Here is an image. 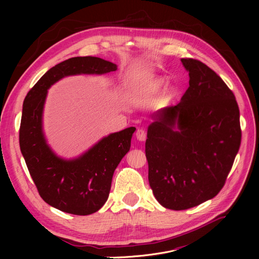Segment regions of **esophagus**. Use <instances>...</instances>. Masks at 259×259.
I'll list each match as a JSON object with an SVG mask.
<instances>
[{"label":"esophagus","mask_w":259,"mask_h":259,"mask_svg":"<svg viewBox=\"0 0 259 259\" xmlns=\"http://www.w3.org/2000/svg\"><path fill=\"white\" fill-rule=\"evenodd\" d=\"M146 132L142 128H138L137 132H136V138L137 140H139V142H144V140H146Z\"/></svg>","instance_id":"esophagus-1"}]
</instances>
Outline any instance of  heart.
I'll return each mask as SVG.
<instances>
[{
	"instance_id": "heart-1",
	"label": "heart",
	"mask_w": 259,
	"mask_h": 259,
	"mask_svg": "<svg viewBox=\"0 0 259 259\" xmlns=\"http://www.w3.org/2000/svg\"><path fill=\"white\" fill-rule=\"evenodd\" d=\"M161 85H162V83H161L160 81L153 83V85L151 86L150 90H149V92H150V93H155L156 91H158V90L161 88Z\"/></svg>"
}]
</instances>
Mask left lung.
<instances>
[{
  "instance_id": "obj_1",
  "label": "left lung",
  "mask_w": 259,
  "mask_h": 259,
  "mask_svg": "<svg viewBox=\"0 0 259 259\" xmlns=\"http://www.w3.org/2000/svg\"><path fill=\"white\" fill-rule=\"evenodd\" d=\"M189 88L176 106L160 109L148 126L149 185L162 206L188 209L222 190L241 144L236 97L203 62L180 59Z\"/></svg>"
}]
</instances>
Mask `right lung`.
I'll return each mask as SVG.
<instances>
[{
	"label": "right lung",
	"mask_w": 259,
	"mask_h": 259,
	"mask_svg": "<svg viewBox=\"0 0 259 259\" xmlns=\"http://www.w3.org/2000/svg\"><path fill=\"white\" fill-rule=\"evenodd\" d=\"M117 66L99 57H73L51 68L23 101L19 145L29 173L41 198L51 206L73 215H90L103 207L110 192L115 168L130 151L135 127L111 133L85 152L65 159L46 139L43 112L48 91L70 75H101Z\"/></svg>",
	"instance_id": "right-lung-1"
}]
</instances>
